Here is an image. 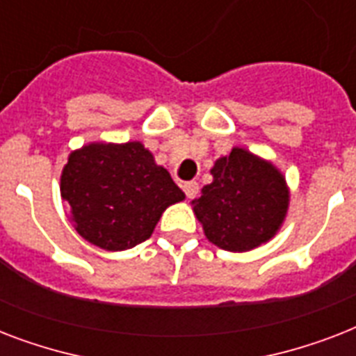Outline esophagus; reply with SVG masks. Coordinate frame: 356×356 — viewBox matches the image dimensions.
Masks as SVG:
<instances>
[{
    "label": "esophagus",
    "instance_id": "1",
    "mask_svg": "<svg viewBox=\"0 0 356 356\" xmlns=\"http://www.w3.org/2000/svg\"><path fill=\"white\" fill-rule=\"evenodd\" d=\"M183 190L188 200H194L195 195L200 194V184L195 183V181H188V183L183 184Z\"/></svg>",
    "mask_w": 356,
    "mask_h": 356
}]
</instances>
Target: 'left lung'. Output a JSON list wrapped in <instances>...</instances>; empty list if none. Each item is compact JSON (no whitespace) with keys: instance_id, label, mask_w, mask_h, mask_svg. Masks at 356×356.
<instances>
[{"instance_id":"left-lung-1","label":"left lung","mask_w":356,"mask_h":356,"mask_svg":"<svg viewBox=\"0 0 356 356\" xmlns=\"http://www.w3.org/2000/svg\"><path fill=\"white\" fill-rule=\"evenodd\" d=\"M212 183L192 201L205 236L225 251H251L275 236L288 212L286 181L271 162L233 147L211 170Z\"/></svg>"}]
</instances>
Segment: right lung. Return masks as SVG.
<instances>
[{"mask_svg":"<svg viewBox=\"0 0 356 356\" xmlns=\"http://www.w3.org/2000/svg\"><path fill=\"white\" fill-rule=\"evenodd\" d=\"M60 195L75 231L107 251L147 240L162 212L184 200L142 142H92L72 151L60 175Z\"/></svg>","mask_w":356,"mask_h":356,"instance_id":"right-lung-1","label":"right lung"}]
</instances>
